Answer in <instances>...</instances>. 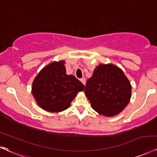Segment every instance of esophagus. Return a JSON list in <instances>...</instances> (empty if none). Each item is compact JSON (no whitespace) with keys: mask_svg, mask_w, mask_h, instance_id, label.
<instances>
[{"mask_svg":"<svg viewBox=\"0 0 157 157\" xmlns=\"http://www.w3.org/2000/svg\"><path fill=\"white\" fill-rule=\"evenodd\" d=\"M80 81L81 82H82V83L84 85H86V78H85V77H82V78H81L80 79Z\"/></svg>","mask_w":157,"mask_h":157,"instance_id":"obj_1","label":"esophagus"}]
</instances>
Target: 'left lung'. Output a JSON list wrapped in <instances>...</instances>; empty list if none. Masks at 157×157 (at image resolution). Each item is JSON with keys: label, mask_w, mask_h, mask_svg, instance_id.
I'll return each instance as SVG.
<instances>
[{"label": "left lung", "mask_w": 157, "mask_h": 157, "mask_svg": "<svg viewBox=\"0 0 157 157\" xmlns=\"http://www.w3.org/2000/svg\"><path fill=\"white\" fill-rule=\"evenodd\" d=\"M85 94L99 114H119L132 97V86L121 69L112 63L99 64L86 82Z\"/></svg>", "instance_id": "8db88e82"}]
</instances>
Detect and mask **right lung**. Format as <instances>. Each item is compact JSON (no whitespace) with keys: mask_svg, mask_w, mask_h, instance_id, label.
Segmentation results:
<instances>
[{"mask_svg":"<svg viewBox=\"0 0 157 157\" xmlns=\"http://www.w3.org/2000/svg\"><path fill=\"white\" fill-rule=\"evenodd\" d=\"M65 60L52 61L39 71L32 83V94L37 105L45 111L59 113L70 106L84 85L74 75H68Z\"/></svg>","mask_w":157,"mask_h":157,"instance_id":"right-lung-1","label":"right lung"}]
</instances>
